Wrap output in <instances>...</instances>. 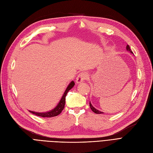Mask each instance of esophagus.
I'll return each instance as SVG.
<instances>
[{
	"instance_id": "esophagus-1",
	"label": "esophagus",
	"mask_w": 153,
	"mask_h": 153,
	"mask_svg": "<svg viewBox=\"0 0 153 153\" xmlns=\"http://www.w3.org/2000/svg\"><path fill=\"white\" fill-rule=\"evenodd\" d=\"M88 77V74L87 73H85V72L81 73L80 74H79L78 76L77 77L76 82L77 84H79V83L84 81L85 80H86Z\"/></svg>"
}]
</instances>
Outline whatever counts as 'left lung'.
<instances>
[{
    "instance_id": "obj_1",
    "label": "left lung",
    "mask_w": 153,
    "mask_h": 153,
    "mask_svg": "<svg viewBox=\"0 0 153 153\" xmlns=\"http://www.w3.org/2000/svg\"><path fill=\"white\" fill-rule=\"evenodd\" d=\"M127 50H128L130 52H131L132 53H133V52H132V51L131 50V48H130V47L128 46V45H127ZM89 106H90V108L91 109V110L94 112V113H95V114H104V113H103V112H101V111H99V110H97L95 108H94V107L91 105V103H89Z\"/></svg>"
}]
</instances>
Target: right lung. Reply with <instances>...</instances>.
<instances>
[{"instance_id": "add662e5", "label": "right lung", "mask_w": 153, "mask_h": 153, "mask_svg": "<svg viewBox=\"0 0 153 153\" xmlns=\"http://www.w3.org/2000/svg\"><path fill=\"white\" fill-rule=\"evenodd\" d=\"M74 84H75V83L74 81H72L69 84V85L68 86V87L67 88V89L65 90V91L64 92V93L63 94V97H62V99L60 100L59 103L53 110H51L50 111H48V112H46V113H36V112H34V111H30V112H31V114H33L34 115H36V116L42 117H53L57 116L58 115L61 114L62 110H64V106H65V103L66 95H67V93L69 92V90L74 86Z\"/></svg>"}]
</instances>
